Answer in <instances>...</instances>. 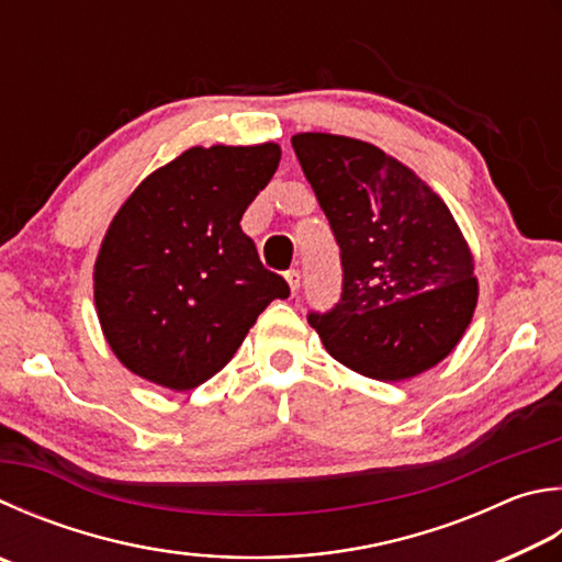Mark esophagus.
I'll use <instances>...</instances> for the list:
<instances>
[{"label":"esophagus","mask_w":562,"mask_h":562,"mask_svg":"<svg viewBox=\"0 0 562 562\" xmlns=\"http://www.w3.org/2000/svg\"><path fill=\"white\" fill-rule=\"evenodd\" d=\"M284 280H288L290 292H292V297H294V294L300 292V282H302L300 270H288V272H284Z\"/></svg>","instance_id":"obj_1"}]
</instances>
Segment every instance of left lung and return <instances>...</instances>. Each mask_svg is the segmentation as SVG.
Wrapping results in <instances>:
<instances>
[{"label":"left lung","mask_w":562,"mask_h":562,"mask_svg":"<svg viewBox=\"0 0 562 562\" xmlns=\"http://www.w3.org/2000/svg\"><path fill=\"white\" fill-rule=\"evenodd\" d=\"M341 255V297L310 312L324 349L395 383L450 353L476 307L474 260L445 201L369 142L292 137Z\"/></svg>","instance_id":"obj_1"}]
</instances>
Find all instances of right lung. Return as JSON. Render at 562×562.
<instances>
[{
    "label": "right lung",
    "instance_id": "right-lung-1",
    "mask_svg": "<svg viewBox=\"0 0 562 562\" xmlns=\"http://www.w3.org/2000/svg\"><path fill=\"white\" fill-rule=\"evenodd\" d=\"M280 155L272 142L191 147L122 203L95 260V307L132 373L191 391L233 359L272 300L290 297L240 228Z\"/></svg>",
    "mask_w": 562,
    "mask_h": 562
}]
</instances>
